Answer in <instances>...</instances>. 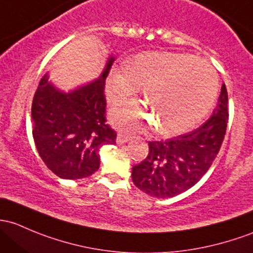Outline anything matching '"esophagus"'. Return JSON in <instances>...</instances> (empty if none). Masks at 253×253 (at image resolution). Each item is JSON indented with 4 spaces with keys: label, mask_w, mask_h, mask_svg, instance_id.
<instances>
[{
    "label": "esophagus",
    "mask_w": 253,
    "mask_h": 253,
    "mask_svg": "<svg viewBox=\"0 0 253 253\" xmlns=\"http://www.w3.org/2000/svg\"><path fill=\"white\" fill-rule=\"evenodd\" d=\"M129 139H131V137H128V135L118 134V137H116V143H118V144H125V143L129 142Z\"/></svg>",
    "instance_id": "esophagus-1"
}]
</instances>
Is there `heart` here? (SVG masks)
Wrapping results in <instances>:
<instances>
[{
	"instance_id": "obj_1",
	"label": "heart",
	"mask_w": 253,
	"mask_h": 253,
	"mask_svg": "<svg viewBox=\"0 0 253 253\" xmlns=\"http://www.w3.org/2000/svg\"><path fill=\"white\" fill-rule=\"evenodd\" d=\"M144 87L147 105L126 103L111 110L113 124L138 131L154 124L161 135H177L199 124L213 106L218 79L211 64L188 53L147 52L114 69L106 80L111 104L133 97ZM151 114H149L147 109Z\"/></svg>"
}]
</instances>
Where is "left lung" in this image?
<instances>
[{
  "label": "left lung",
  "instance_id": "left-lung-1",
  "mask_svg": "<svg viewBox=\"0 0 253 253\" xmlns=\"http://www.w3.org/2000/svg\"><path fill=\"white\" fill-rule=\"evenodd\" d=\"M228 93L222 84L212 116L190 133L149 142V154L132 169L134 185L154 198H173L190 189L216 159L228 122Z\"/></svg>",
  "mask_w": 253,
  "mask_h": 253
}]
</instances>
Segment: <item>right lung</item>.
Listing matches in <instances>:
<instances>
[{"label":"right lung","instance_id":"right-lung-1","mask_svg":"<svg viewBox=\"0 0 253 253\" xmlns=\"http://www.w3.org/2000/svg\"><path fill=\"white\" fill-rule=\"evenodd\" d=\"M109 55L98 79L71 91H63L41 79L31 106L33 137L40 156L63 179H81L100 165L99 150L115 144L116 132L105 124V79L113 65Z\"/></svg>","mask_w":253,"mask_h":253}]
</instances>
